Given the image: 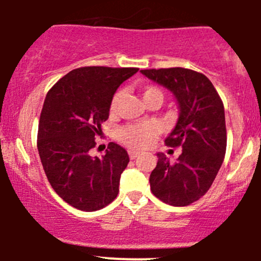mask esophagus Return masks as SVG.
<instances>
[{"instance_id":"34e87169","label":"esophagus","mask_w":261,"mask_h":261,"mask_svg":"<svg viewBox=\"0 0 261 261\" xmlns=\"http://www.w3.org/2000/svg\"><path fill=\"white\" fill-rule=\"evenodd\" d=\"M128 156H130L131 160H134V159H136V158L139 156V152L133 151V150H130V151H128Z\"/></svg>"}]
</instances>
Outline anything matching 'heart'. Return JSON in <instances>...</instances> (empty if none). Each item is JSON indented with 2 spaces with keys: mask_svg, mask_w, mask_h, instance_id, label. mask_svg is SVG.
<instances>
[{
  "mask_svg": "<svg viewBox=\"0 0 261 261\" xmlns=\"http://www.w3.org/2000/svg\"><path fill=\"white\" fill-rule=\"evenodd\" d=\"M141 94H143L144 101H149V99L154 98V97H159L163 101V92L160 91L158 87L154 86H145L141 89ZM122 92L118 91L115 94L111 102V109L114 110L117 106L118 101H120ZM158 126L154 123H138V125H130L123 127L120 131V140L122 141L125 145H127L131 149L141 150L151 145L154 139L156 138Z\"/></svg>",
  "mask_w": 261,
  "mask_h": 261,
  "instance_id": "1",
  "label": "heart"
}]
</instances>
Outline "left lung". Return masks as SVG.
Segmentation results:
<instances>
[{"instance_id": "obj_1", "label": "left lung", "mask_w": 261, "mask_h": 261, "mask_svg": "<svg viewBox=\"0 0 261 261\" xmlns=\"http://www.w3.org/2000/svg\"><path fill=\"white\" fill-rule=\"evenodd\" d=\"M150 81L172 92L179 116L165 139L170 147H181L174 164L163 152L150 174V189L170 206H188L212 186L226 152L223 103L211 81L186 68L140 70Z\"/></svg>"}]
</instances>
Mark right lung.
<instances>
[{
	"label": "right lung",
	"mask_w": 261,
	"mask_h": 261,
	"mask_svg": "<svg viewBox=\"0 0 261 261\" xmlns=\"http://www.w3.org/2000/svg\"><path fill=\"white\" fill-rule=\"evenodd\" d=\"M138 68L84 67L72 70L53 86L40 115L38 150L53 189L68 204L93 212L117 197L128 154L110 143L99 159L91 156L109 118L114 94Z\"/></svg>",
	"instance_id": "1"
}]
</instances>
